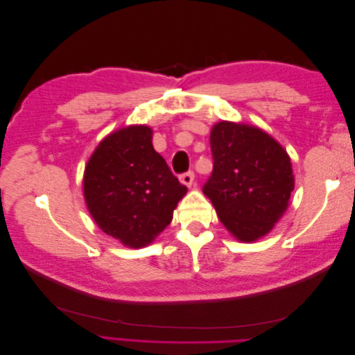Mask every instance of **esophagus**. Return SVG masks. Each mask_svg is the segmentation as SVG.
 I'll use <instances>...</instances> for the list:
<instances>
[{"instance_id":"1","label":"esophagus","mask_w":355,"mask_h":355,"mask_svg":"<svg viewBox=\"0 0 355 355\" xmlns=\"http://www.w3.org/2000/svg\"><path fill=\"white\" fill-rule=\"evenodd\" d=\"M180 182L187 187H191L192 182H194V171H187V173H182L180 175Z\"/></svg>"}]
</instances>
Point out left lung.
Segmentation results:
<instances>
[{
	"label": "left lung",
	"mask_w": 355,
	"mask_h": 355,
	"mask_svg": "<svg viewBox=\"0 0 355 355\" xmlns=\"http://www.w3.org/2000/svg\"><path fill=\"white\" fill-rule=\"evenodd\" d=\"M213 171L202 187L235 239L252 243L274 228L295 188L283 146L261 128L220 121L210 133Z\"/></svg>",
	"instance_id": "8db88e82"
}]
</instances>
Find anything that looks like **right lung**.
I'll list each match as a JSON object with an SVG mask.
<instances>
[{
  "label": "right lung",
  "instance_id": "add662e5",
  "mask_svg": "<svg viewBox=\"0 0 355 355\" xmlns=\"http://www.w3.org/2000/svg\"><path fill=\"white\" fill-rule=\"evenodd\" d=\"M187 194L153 146L148 125H130L105 137L84 171V198L99 228L121 244L153 243Z\"/></svg>",
  "mask_w": 355,
  "mask_h": 355
}]
</instances>
